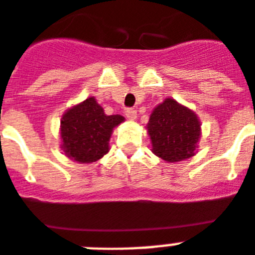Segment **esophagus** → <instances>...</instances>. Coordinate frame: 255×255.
<instances>
[{
    "instance_id": "1",
    "label": "esophagus",
    "mask_w": 255,
    "mask_h": 255,
    "mask_svg": "<svg viewBox=\"0 0 255 255\" xmlns=\"http://www.w3.org/2000/svg\"><path fill=\"white\" fill-rule=\"evenodd\" d=\"M125 116H126V119L130 120V121H134V120L136 119V111L129 108V110L125 111Z\"/></svg>"
}]
</instances>
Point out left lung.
<instances>
[{
    "label": "left lung",
    "instance_id": "1",
    "mask_svg": "<svg viewBox=\"0 0 255 255\" xmlns=\"http://www.w3.org/2000/svg\"><path fill=\"white\" fill-rule=\"evenodd\" d=\"M152 152L166 162H178L195 156L201 138V123L191 108L166 98L154 107L145 126Z\"/></svg>",
    "mask_w": 255,
    "mask_h": 255
}]
</instances>
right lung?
<instances>
[{"label": "right lung", "mask_w": 255, "mask_h": 255, "mask_svg": "<svg viewBox=\"0 0 255 255\" xmlns=\"http://www.w3.org/2000/svg\"><path fill=\"white\" fill-rule=\"evenodd\" d=\"M125 121L121 115L107 116L94 97L65 111L60 119V148L69 160L91 164L110 151L113 129Z\"/></svg>", "instance_id": "add662e5"}]
</instances>
